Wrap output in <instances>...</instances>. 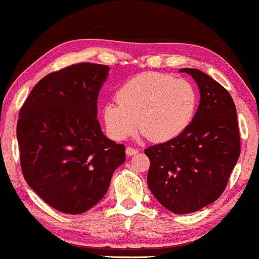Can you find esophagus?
Wrapping results in <instances>:
<instances>
[{"label": "esophagus", "mask_w": 259, "mask_h": 259, "mask_svg": "<svg viewBox=\"0 0 259 259\" xmlns=\"http://www.w3.org/2000/svg\"><path fill=\"white\" fill-rule=\"evenodd\" d=\"M125 153H126V155H134V154L138 153V150L134 149V147L128 146V147H126V150H125Z\"/></svg>", "instance_id": "esophagus-1"}]
</instances>
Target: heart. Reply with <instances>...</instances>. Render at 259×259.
Here are the masks:
<instances>
[{
    "instance_id": "heart-1",
    "label": "heart",
    "mask_w": 259,
    "mask_h": 259,
    "mask_svg": "<svg viewBox=\"0 0 259 259\" xmlns=\"http://www.w3.org/2000/svg\"><path fill=\"white\" fill-rule=\"evenodd\" d=\"M198 96L194 85L160 72H145L123 84L116 101H108L102 120L112 138L122 141L137 130L154 142L183 134L194 120Z\"/></svg>"
}]
</instances>
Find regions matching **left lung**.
I'll return each mask as SVG.
<instances>
[{"label":"left lung","mask_w":259,"mask_h":259,"mask_svg":"<svg viewBox=\"0 0 259 259\" xmlns=\"http://www.w3.org/2000/svg\"><path fill=\"white\" fill-rule=\"evenodd\" d=\"M199 88L194 120L171 141L145 149L147 186L158 202L176 214L199 211L215 202L240 157L235 104L224 86L203 71L183 68Z\"/></svg>","instance_id":"left-lung-1"}]
</instances>
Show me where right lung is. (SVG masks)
I'll list each match as a JSON object with an SVG mask.
<instances>
[{
    "instance_id": "obj_1",
    "label": "right lung",
    "mask_w": 259,
    "mask_h": 259,
    "mask_svg": "<svg viewBox=\"0 0 259 259\" xmlns=\"http://www.w3.org/2000/svg\"><path fill=\"white\" fill-rule=\"evenodd\" d=\"M109 67L77 63L39 80L19 112L24 179L55 210L79 214L107 192L125 147L102 134L97 100Z\"/></svg>"
}]
</instances>
